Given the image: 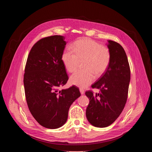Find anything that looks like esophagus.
I'll list each match as a JSON object with an SVG mask.
<instances>
[{"label":"esophagus","mask_w":152,"mask_h":152,"mask_svg":"<svg viewBox=\"0 0 152 152\" xmlns=\"http://www.w3.org/2000/svg\"><path fill=\"white\" fill-rule=\"evenodd\" d=\"M79 90H80V92L81 94H84L85 91H84V90H83V88H80Z\"/></svg>","instance_id":"34e87169"}]
</instances>
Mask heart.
Segmentation results:
<instances>
[{
    "instance_id": "obj_1",
    "label": "heart",
    "mask_w": 152,
    "mask_h": 152,
    "mask_svg": "<svg viewBox=\"0 0 152 152\" xmlns=\"http://www.w3.org/2000/svg\"><path fill=\"white\" fill-rule=\"evenodd\" d=\"M72 50H64L61 55V61L65 69L72 73L77 69L80 61L84 60L85 69L77 71L70 77V83L79 87H87L94 81V75L100 77L105 73L110 64L109 49L91 39L76 41Z\"/></svg>"
}]
</instances>
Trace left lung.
Returning a JSON list of instances; mask_svg holds the SVG:
<instances>
[{"instance_id":"left-lung-1","label":"left lung","mask_w":152,"mask_h":152,"mask_svg":"<svg viewBox=\"0 0 152 152\" xmlns=\"http://www.w3.org/2000/svg\"><path fill=\"white\" fill-rule=\"evenodd\" d=\"M108 42L110 64L105 73L91 85L100 92H85L90 99L86 110V118L97 127L110 126L119 117L127 101L131 79V70L124 49L115 41L108 40Z\"/></svg>"}]
</instances>
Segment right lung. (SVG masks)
Instances as JSON below:
<instances>
[{
  "label": "right lung",
  "mask_w": 152,
  "mask_h": 152,
  "mask_svg": "<svg viewBox=\"0 0 152 152\" xmlns=\"http://www.w3.org/2000/svg\"><path fill=\"white\" fill-rule=\"evenodd\" d=\"M66 45L61 35L39 39L32 48L25 66L23 82L29 110L40 125L48 129L66 123L71 104L80 96L75 86L59 90L69 79L61 61Z\"/></svg>",
  "instance_id": "right-lung-1"
}]
</instances>
